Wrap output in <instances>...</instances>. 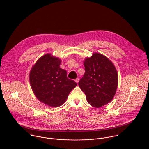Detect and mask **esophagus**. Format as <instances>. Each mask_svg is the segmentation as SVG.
<instances>
[{
	"label": "esophagus",
	"mask_w": 149,
	"mask_h": 149,
	"mask_svg": "<svg viewBox=\"0 0 149 149\" xmlns=\"http://www.w3.org/2000/svg\"><path fill=\"white\" fill-rule=\"evenodd\" d=\"M79 78H76V79H75V81L77 83H78V82H79Z\"/></svg>",
	"instance_id": "1"
}]
</instances>
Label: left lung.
Instances as JSON below:
<instances>
[{"instance_id":"1","label":"left lung","mask_w":149,"mask_h":149,"mask_svg":"<svg viewBox=\"0 0 149 149\" xmlns=\"http://www.w3.org/2000/svg\"><path fill=\"white\" fill-rule=\"evenodd\" d=\"M85 72L78 82L87 102L100 108L113 99L118 86V74L113 63L105 55L94 53L84 61Z\"/></svg>"}]
</instances>
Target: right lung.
<instances>
[{"mask_svg": "<svg viewBox=\"0 0 149 149\" xmlns=\"http://www.w3.org/2000/svg\"><path fill=\"white\" fill-rule=\"evenodd\" d=\"M61 60L47 54L38 59L29 73V82L35 97L51 107L62 105L77 84L67 78L60 68Z\"/></svg>", "mask_w": 149, "mask_h": 149, "instance_id": "1", "label": "right lung"}]
</instances>
